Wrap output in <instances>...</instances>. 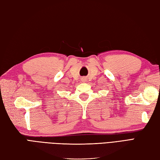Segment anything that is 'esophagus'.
I'll return each mask as SVG.
<instances>
[{
    "label": "esophagus",
    "mask_w": 160,
    "mask_h": 160,
    "mask_svg": "<svg viewBox=\"0 0 160 160\" xmlns=\"http://www.w3.org/2000/svg\"><path fill=\"white\" fill-rule=\"evenodd\" d=\"M82 79V81H86V79H85V78H82V79Z\"/></svg>",
    "instance_id": "34e87169"
}]
</instances>
